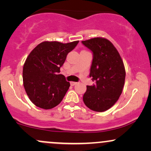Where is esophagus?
<instances>
[{
  "mask_svg": "<svg viewBox=\"0 0 151 151\" xmlns=\"http://www.w3.org/2000/svg\"><path fill=\"white\" fill-rule=\"evenodd\" d=\"M70 84H71V85L74 86V85H76V84H77V82H76V81H71Z\"/></svg>",
  "mask_w": 151,
  "mask_h": 151,
  "instance_id": "esophagus-1",
  "label": "esophagus"
}]
</instances>
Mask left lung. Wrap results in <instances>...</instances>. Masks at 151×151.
I'll return each mask as SVG.
<instances>
[{
  "mask_svg": "<svg viewBox=\"0 0 151 151\" xmlns=\"http://www.w3.org/2000/svg\"><path fill=\"white\" fill-rule=\"evenodd\" d=\"M81 43L92 52L89 77L95 81L92 86H86L83 101L91 110L105 111L114 105L122 93L126 77L124 62L107 39L95 37Z\"/></svg>",
  "mask_w": 151,
  "mask_h": 151,
  "instance_id": "1",
  "label": "left lung"
}]
</instances>
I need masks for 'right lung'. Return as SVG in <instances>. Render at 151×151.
I'll return each instance as SVG.
<instances>
[{
    "instance_id": "obj_1",
    "label": "right lung",
    "mask_w": 151,
    "mask_h": 151,
    "mask_svg": "<svg viewBox=\"0 0 151 151\" xmlns=\"http://www.w3.org/2000/svg\"><path fill=\"white\" fill-rule=\"evenodd\" d=\"M78 43L41 42L26 59L22 70L23 85L30 101L37 107L52 109L63 99L70 84L60 74V67Z\"/></svg>"
}]
</instances>
